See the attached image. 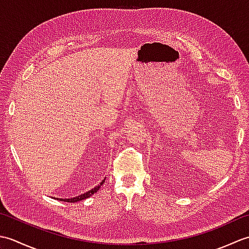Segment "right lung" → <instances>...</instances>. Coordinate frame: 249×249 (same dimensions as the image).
<instances>
[{"label": "right lung", "instance_id": "right-lung-1", "mask_svg": "<svg viewBox=\"0 0 249 249\" xmlns=\"http://www.w3.org/2000/svg\"><path fill=\"white\" fill-rule=\"evenodd\" d=\"M105 179H106V178H104V181L100 183L98 186H95L94 188H92L91 190H89V192H87V193H84V194H82V195H80V196H78V197H73V198H68V199H62V198H57V200H60V201H64V202H71V203H75V202H78V201H81V200H84V199H87V198H89L91 197L92 195H94L95 193H97V190L100 188V186H102V185L104 184V182H105ZM55 199V198H54Z\"/></svg>", "mask_w": 249, "mask_h": 249}]
</instances>
